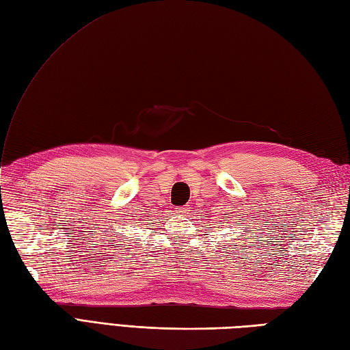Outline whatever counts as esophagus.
Listing matches in <instances>:
<instances>
[{
  "mask_svg": "<svg viewBox=\"0 0 350 350\" xmlns=\"http://www.w3.org/2000/svg\"><path fill=\"white\" fill-rule=\"evenodd\" d=\"M190 211V208L189 206H184V208H181L180 209V212H183V214H187V212H189Z\"/></svg>",
  "mask_w": 350,
  "mask_h": 350,
  "instance_id": "obj_1",
  "label": "esophagus"
}]
</instances>
